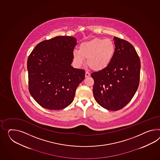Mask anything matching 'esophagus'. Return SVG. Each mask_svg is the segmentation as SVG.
I'll return each instance as SVG.
<instances>
[{
  "mask_svg": "<svg viewBox=\"0 0 160 160\" xmlns=\"http://www.w3.org/2000/svg\"><path fill=\"white\" fill-rule=\"evenodd\" d=\"M90 75V73H89V72H88V71H86V72H85V77H86V78H88V77H89Z\"/></svg>",
  "mask_w": 160,
  "mask_h": 160,
  "instance_id": "34e87169",
  "label": "esophagus"
}]
</instances>
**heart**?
I'll use <instances>...</instances> for the list:
<instances>
[{
    "label": "heart",
    "mask_w": 160,
    "mask_h": 160,
    "mask_svg": "<svg viewBox=\"0 0 160 160\" xmlns=\"http://www.w3.org/2000/svg\"><path fill=\"white\" fill-rule=\"evenodd\" d=\"M115 46L110 39L93 38L81 43L79 50L72 52L74 63L78 67L84 64L92 70L100 71L106 69L114 58Z\"/></svg>",
    "instance_id": "1"
}]
</instances>
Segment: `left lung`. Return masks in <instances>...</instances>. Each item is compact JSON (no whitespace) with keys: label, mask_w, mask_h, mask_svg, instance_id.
Here are the masks:
<instances>
[{"label":"left lung","mask_w":160,"mask_h":160,"mask_svg":"<svg viewBox=\"0 0 160 160\" xmlns=\"http://www.w3.org/2000/svg\"><path fill=\"white\" fill-rule=\"evenodd\" d=\"M113 40L115 52L110 64L91 77L96 101L108 110L117 111L131 100L138 88L140 61L129 42L115 37Z\"/></svg>","instance_id":"left-lung-1"}]
</instances>
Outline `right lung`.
I'll list each match as a JSON object with an SVG mask.
<instances>
[{
	"label": "right lung",
	"mask_w": 160,
	"mask_h": 160,
	"mask_svg": "<svg viewBox=\"0 0 160 160\" xmlns=\"http://www.w3.org/2000/svg\"><path fill=\"white\" fill-rule=\"evenodd\" d=\"M77 39L59 36L38 44L27 61L29 90L43 108L58 110L68 106L74 100L85 71L71 66Z\"/></svg>",
	"instance_id": "1"
}]
</instances>
